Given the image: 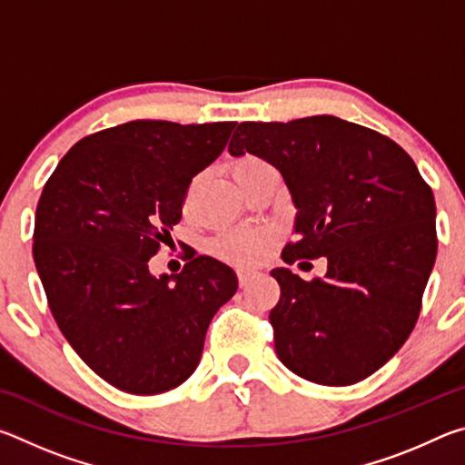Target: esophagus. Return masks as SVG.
Wrapping results in <instances>:
<instances>
[{"label":"esophagus","instance_id":"1","mask_svg":"<svg viewBox=\"0 0 465 465\" xmlns=\"http://www.w3.org/2000/svg\"><path fill=\"white\" fill-rule=\"evenodd\" d=\"M258 277V271H252V269H238V279H240V285L246 287L250 285L252 281Z\"/></svg>","mask_w":465,"mask_h":465}]
</instances>
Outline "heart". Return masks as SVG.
Wrapping results in <instances>:
<instances>
[{"label":"heart","mask_w":465,"mask_h":465,"mask_svg":"<svg viewBox=\"0 0 465 465\" xmlns=\"http://www.w3.org/2000/svg\"><path fill=\"white\" fill-rule=\"evenodd\" d=\"M264 168L266 163L256 155H242L233 162L232 174L233 178H246L250 174H256ZM272 242V230L266 225H248L238 227V230L225 232L219 235L213 243V250L217 256L225 258V261L235 264H256L261 262L266 250H269Z\"/></svg>","instance_id":"heart-1"}]
</instances>
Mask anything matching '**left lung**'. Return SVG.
<instances>
[{
  "mask_svg": "<svg viewBox=\"0 0 465 465\" xmlns=\"http://www.w3.org/2000/svg\"><path fill=\"white\" fill-rule=\"evenodd\" d=\"M246 152L281 172L297 209L282 261H328L324 279L271 271L281 285L269 316L277 357L320 385L365 380L419 320L437 256L430 186L390 137L330 114L240 123L230 153Z\"/></svg>",
  "mask_w": 465,
  "mask_h": 465,
  "instance_id": "left-lung-1",
  "label": "left lung"
}]
</instances>
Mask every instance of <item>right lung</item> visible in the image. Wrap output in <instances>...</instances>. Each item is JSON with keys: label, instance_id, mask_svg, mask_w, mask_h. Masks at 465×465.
<instances>
[{"label": "right lung", "instance_id": "1", "mask_svg": "<svg viewBox=\"0 0 465 465\" xmlns=\"http://www.w3.org/2000/svg\"><path fill=\"white\" fill-rule=\"evenodd\" d=\"M235 123L131 121L63 155L35 219V264L53 318L94 373L137 396L178 388L199 365L211 320L238 277L211 256L178 274L149 258L183 217L193 178Z\"/></svg>", "mask_w": 465, "mask_h": 465}]
</instances>
